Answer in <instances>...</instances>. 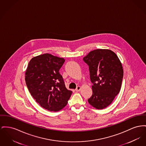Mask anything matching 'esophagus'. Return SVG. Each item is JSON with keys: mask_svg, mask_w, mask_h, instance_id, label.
Masks as SVG:
<instances>
[{"mask_svg": "<svg viewBox=\"0 0 146 146\" xmlns=\"http://www.w3.org/2000/svg\"><path fill=\"white\" fill-rule=\"evenodd\" d=\"M80 89H81V87L80 86H78L77 88L76 89V92H79L80 90Z\"/></svg>", "mask_w": 146, "mask_h": 146, "instance_id": "obj_1", "label": "esophagus"}]
</instances>
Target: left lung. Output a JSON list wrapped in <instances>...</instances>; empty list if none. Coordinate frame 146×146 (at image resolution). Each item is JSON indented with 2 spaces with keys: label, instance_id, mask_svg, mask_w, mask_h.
<instances>
[{
  "label": "left lung",
  "instance_id": "8db88e82",
  "mask_svg": "<svg viewBox=\"0 0 146 146\" xmlns=\"http://www.w3.org/2000/svg\"><path fill=\"white\" fill-rule=\"evenodd\" d=\"M88 65L93 95L88 102L96 109H103L111 104L120 92L123 70L117 56L108 49L90 51L83 58Z\"/></svg>",
  "mask_w": 146,
  "mask_h": 146
}]
</instances>
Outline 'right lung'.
I'll return each mask as SVG.
<instances>
[{"label": "right lung", "instance_id": "obj_1", "mask_svg": "<svg viewBox=\"0 0 146 146\" xmlns=\"http://www.w3.org/2000/svg\"><path fill=\"white\" fill-rule=\"evenodd\" d=\"M64 61L49 53L41 54L30 60L25 72L29 92L41 107L50 111L64 108L72 93L59 72Z\"/></svg>", "mask_w": 146, "mask_h": 146}]
</instances>
